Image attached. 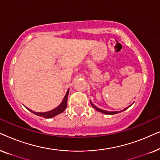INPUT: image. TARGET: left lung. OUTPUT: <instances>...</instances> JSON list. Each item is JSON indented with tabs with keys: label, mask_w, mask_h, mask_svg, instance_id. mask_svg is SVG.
<instances>
[{
	"label": "left lung",
	"mask_w": 160,
	"mask_h": 160,
	"mask_svg": "<svg viewBox=\"0 0 160 160\" xmlns=\"http://www.w3.org/2000/svg\"><path fill=\"white\" fill-rule=\"evenodd\" d=\"M90 102H91V105H92V106L95 109L96 111H100V112H101V113H106V114H109V115H112V114H116V113H119V112H122V111H125L126 109H128L129 107L130 106H131V105L130 106H128V107H127V108H125L124 109H123V110L122 111H104V110H102V109H100V108H98V107H96L95 105H94L92 102L91 101H90Z\"/></svg>",
	"instance_id": "left-lung-1"
}]
</instances>
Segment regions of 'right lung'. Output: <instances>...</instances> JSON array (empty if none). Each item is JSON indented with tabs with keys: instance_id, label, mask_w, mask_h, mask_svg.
Wrapping results in <instances>:
<instances>
[{
	"instance_id": "obj_1",
	"label": "right lung",
	"mask_w": 160,
	"mask_h": 160,
	"mask_svg": "<svg viewBox=\"0 0 160 160\" xmlns=\"http://www.w3.org/2000/svg\"><path fill=\"white\" fill-rule=\"evenodd\" d=\"M68 92H69V89H68L66 95H65L64 98H63L62 102H61V103L59 105V106L57 107V108L53 109V110L47 111V112H41H41H35V111H32L29 108H28V109L29 111H31L32 113H33L34 114H36L37 116H39V117L46 118V119H49V118H52V117H55V116L60 114V113H62L63 111H65V109L66 108Z\"/></svg>"
}]
</instances>
